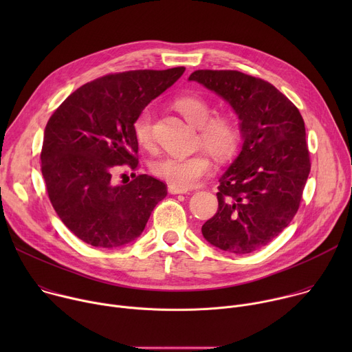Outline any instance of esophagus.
Returning <instances> with one entry per match:
<instances>
[{
	"label": "esophagus",
	"instance_id": "esophagus-1",
	"mask_svg": "<svg viewBox=\"0 0 352 352\" xmlns=\"http://www.w3.org/2000/svg\"><path fill=\"white\" fill-rule=\"evenodd\" d=\"M188 189L177 186V185H168V193L171 195H179V193H186Z\"/></svg>",
	"mask_w": 352,
	"mask_h": 352
}]
</instances>
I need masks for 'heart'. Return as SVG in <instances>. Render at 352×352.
Here are the masks:
<instances>
[{"label":"heart","mask_w":352,"mask_h":352,"mask_svg":"<svg viewBox=\"0 0 352 352\" xmlns=\"http://www.w3.org/2000/svg\"><path fill=\"white\" fill-rule=\"evenodd\" d=\"M174 107L190 125L199 128L200 143L214 157L226 160L232 156L238 146L239 132L231 117L224 114L212 117L213 110L210 104L204 97L196 94L177 97L174 100ZM133 135L142 147H152L153 111L150 107H144L135 118ZM152 171L171 185L190 188L212 171V162L205 153L164 156L152 164Z\"/></svg>","instance_id":"b5f03b06"}]
</instances>
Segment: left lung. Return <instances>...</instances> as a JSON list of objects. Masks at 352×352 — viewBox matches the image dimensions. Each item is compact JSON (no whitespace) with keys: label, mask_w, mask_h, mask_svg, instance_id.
<instances>
[{"label":"left lung","mask_w":352,"mask_h":352,"mask_svg":"<svg viewBox=\"0 0 352 352\" xmlns=\"http://www.w3.org/2000/svg\"><path fill=\"white\" fill-rule=\"evenodd\" d=\"M195 80L231 106L242 147L219 178L217 213L202 226L205 239L231 254H250L294 219L311 171L302 116L269 82L238 71L200 69Z\"/></svg>","instance_id":"8db88e82"}]
</instances>
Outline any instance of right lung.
<instances>
[{
	"instance_id": "add662e5",
	"label": "right lung",
	"mask_w": 352,
	"mask_h": 352,
	"mask_svg": "<svg viewBox=\"0 0 352 352\" xmlns=\"http://www.w3.org/2000/svg\"><path fill=\"white\" fill-rule=\"evenodd\" d=\"M184 71L106 75L80 86L50 117L41 174L56 213L83 242L118 248L135 241L167 196L166 184L150 175L122 185H116L113 175L122 164L138 167L133 121Z\"/></svg>"
}]
</instances>
